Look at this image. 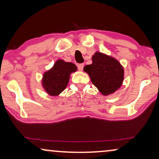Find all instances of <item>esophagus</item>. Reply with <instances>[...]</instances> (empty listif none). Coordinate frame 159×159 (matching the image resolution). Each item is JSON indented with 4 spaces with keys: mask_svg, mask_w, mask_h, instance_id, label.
Wrapping results in <instances>:
<instances>
[{
    "mask_svg": "<svg viewBox=\"0 0 159 159\" xmlns=\"http://www.w3.org/2000/svg\"><path fill=\"white\" fill-rule=\"evenodd\" d=\"M77 68L79 69L80 71H82L83 70V68H84V64H80L77 65Z\"/></svg>",
    "mask_w": 159,
    "mask_h": 159,
    "instance_id": "esophagus-1",
    "label": "esophagus"
}]
</instances>
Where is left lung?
I'll return each mask as SVG.
<instances>
[{"mask_svg": "<svg viewBox=\"0 0 159 159\" xmlns=\"http://www.w3.org/2000/svg\"><path fill=\"white\" fill-rule=\"evenodd\" d=\"M92 64L84 71L90 76L93 84L103 95L112 94L122 84L124 69L116 58L97 51L92 57Z\"/></svg>", "mask_w": 159, "mask_h": 159, "instance_id": "left-lung-1", "label": "left lung"}]
</instances>
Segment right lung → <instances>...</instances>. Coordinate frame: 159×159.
Masks as SVG:
<instances>
[{
	"label": "right lung",
	"mask_w": 159,
	"mask_h": 159,
	"mask_svg": "<svg viewBox=\"0 0 159 159\" xmlns=\"http://www.w3.org/2000/svg\"><path fill=\"white\" fill-rule=\"evenodd\" d=\"M77 69V66L73 63L66 62L61 59L56 61L53 66L43 75V88L50 95H58L66 88L71 74Z\"/></svg>",
	"instance_id": "right-lung-1"
}]
</instances>
